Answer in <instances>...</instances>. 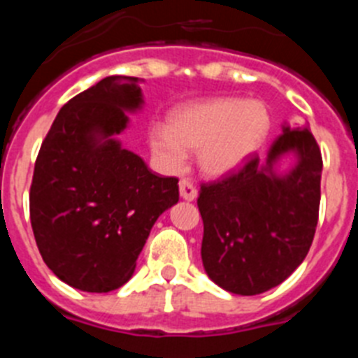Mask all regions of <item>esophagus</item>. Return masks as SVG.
<instances>
[{
  "label": "esophagus",
  "instance_id": "34e87169",
  "mask_svg": "<svg viewBox=\"0 0 358 358\" xmlns=\"http://www.w3.org/2000/svg\"><path fill=\"white\" fill-rule=\"evenodd\" d=\"M179 192H181V197L185 201H194L197 197V188H195V185L189 179H181L179 181Z\"/></svg>",
  "mask_w": 358,
  "mask_h": 358
}]
</instances>
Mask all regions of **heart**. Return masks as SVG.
<instances>
[{
	"label": "heart",
	"instance_id": "1",
	"mask_svg": "<svg viewBox=\"0 0 358 358\" xmlns=\"http://www.w3.org/2000/svg\"><path fill=\"white\" fill-rule=\"evenodd\" d=\"M271 113L260 100L211 98L177 109L166 125L150 129V147L163 166L181 172L186 150H197L199 166L215 177L248 163L267 140Z\"/></svg>",
	"mask_w": 358,
	"mask_h": 358
}]
</instances>
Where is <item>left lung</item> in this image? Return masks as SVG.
Segmentation results:
<instances>
[{"label":"left lung","mask_w":358,"mask_h":358,"mask_svg":"<svg viewBox=\"0 0 358 358\" xmlns=\"http://www.w3.org/2000/svg\"><path fill=\"white\" fill-rule=\"evenodd\" d=\"M287 151L296 152L298 164L278 178L272 166ZM321 170L314 134L283 127L265 163L252 156L236 172L202 182L201 256L218 287L256 296L280 285L301 265L317 227Z\"/></svg>","instance_id":"obj_1"}]
</instances>
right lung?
Returning a JSON list of instances; mask_svg holds the SVG:
<instances>
[{
    "mask_svg": "<svg viewBox=\"0 0 358 358\" xmlns=\"http://www.w3.org/2000/svg\"><path fill=\"white\" fill-rule=\"evenodd\" d=\"M143 103L136 77H106L59 110L37 154L30 222L44 264L84 292L131 280L150 229L179 201V179L148 170L113 138Z\"/></svg>",
    "mask_w": 358,
    "mask_h": 358,
    "instance_id": "add662e5",
    "label": "right lung"
}]
</instances>
